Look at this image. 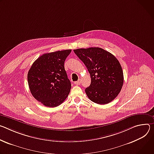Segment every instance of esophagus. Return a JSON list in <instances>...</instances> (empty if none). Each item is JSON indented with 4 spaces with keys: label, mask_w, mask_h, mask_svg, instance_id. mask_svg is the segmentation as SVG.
I'll list each match as a JSON object with an SVG mask.
<instances>
[{
    "label": "esophagus",
    "mask_w": 154,
    "mask_h": 154,
    "mask_svg": "<svg viewBox=\"0 0 154 154\" xmlns=\"http://www.w3.org/2000/svg\"><path fill=\"white\" fill-rule=\"evenodd\" d=\"M80 84H81V79H79L78 81L75 82V84H76V85H79Z\"/></svg>",
    "instance_id": "34e87169"
}]
</instances>
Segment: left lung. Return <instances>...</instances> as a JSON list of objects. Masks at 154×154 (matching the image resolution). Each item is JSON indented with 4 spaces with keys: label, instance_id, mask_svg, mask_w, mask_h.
<instances>
[{
    "label": "left lung",
    "instance_id": "1",
    "mask_svg": "<svg viewBox=\"0 0 154 154\" xmlns=\"http://www.w3.org/2000/svg\"><path fill=\"white\" fill-rule=\"evenodd\" d=\"M73 51L91 75V85L85 89L88 98L99 105L109 103L123 86L124 75L120 63L114 55L100 48H80Z\"/></svg>",
    "mask_w": 154,
    "mask_h": 154
}]
</instances>
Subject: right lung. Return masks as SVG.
Masks as SVG:
<instances>
[{
    "label": "right lung",
    "instance_id": "obj_1",
    "mask_svg": "<svg viewBox=\"0 0 154 154\" xmlns=\"http://www.w3.org/2000/svg\"><path fill=\"white\" fill-rule=\"evenodd\" d=\"M71 49L46 53L32 65L27 81L33 97L43 105L53 108L65 101L71 90V82L64 62Z\"/></svg>",
    "mask_w": 154,
    "mask_h": 154
}]
</instances>
